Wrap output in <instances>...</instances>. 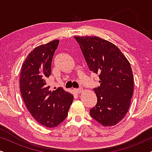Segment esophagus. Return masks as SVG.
<instances>
[{"label": "esophagus", "mask_w": 152, "mask_h": 152, "mask_svg": "<svg viewBox=\"0 0 152 152\" xmlns=\"http://www.w3.org/2000/svg\"><path fill=\"white\" fill-rule=\"evenodd\" d=\"M74 91H75V93H81L83 91H84V89L83 88H77V89H74Z\"/></svg>", "instance_id": "1"}]
</instances>
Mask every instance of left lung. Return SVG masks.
<instances>
[{"instance_id": "obj_1", "label": "left lung", "mask_w": 152, "mask_h": 152, "mask_svg": "<svg viewBox=\"0 0 152 152\" xmlns=\"http://www.w3.org/2000/svg\"><path fill=\"white\" fill-rule=\"evenodd\" d=\"M74 37L90 70L99 75L100 86L93 89L97 103L90 109V115L102 125H115L128 112L134 93L129 61L109 41L98 37Z\"/></svg>"}]
</instances>
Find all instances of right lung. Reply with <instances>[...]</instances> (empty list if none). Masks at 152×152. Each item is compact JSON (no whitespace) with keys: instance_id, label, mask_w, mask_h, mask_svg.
Wrapping results in <instances>:
<instances>
[{"instance_id":"obj_1","label":"right lung","mask_w":152,"mask_h":152,"mask_svg":"<svg viewBox=\"0 0 152 152\" xmlns=\"http://www.w3.org/2000/svg\"><path fill=\"white\" fill-rule=\"evenodd\" d=\"M59 43L57 39L35 48L27 56L20 73V91L27 109L39 123L49 128L66 119L73 101V95L61 87L52 91L47 84Z\"/></svg>"}]
</instances>
